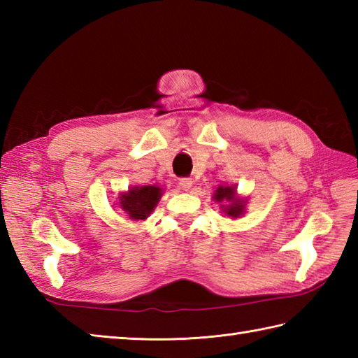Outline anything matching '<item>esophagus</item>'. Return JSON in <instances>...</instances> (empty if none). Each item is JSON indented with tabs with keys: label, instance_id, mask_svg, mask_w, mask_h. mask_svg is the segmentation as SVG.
Here are the masks:
<instances>
[{
	"label": "esophagus",
	"instance_id": "1",
	"mask_svg": "<svg viewBox=\"0 0 358 358\" xmlns=\"http://www.w3.org/2000/svg\"><path fill=\"white\" fill-rule=\"evenodd\" d=\"M192 186V180L191 178H180V187L183 189V191H189Z\"/></svg>",
	"mask_w": 358,
	"mask_h": 358
}]
</instances>
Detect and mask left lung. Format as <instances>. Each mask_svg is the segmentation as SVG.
<instances>
[{"label":"left lung","instance_id":"8db88e82","mask_svg":"<svg viewBox=\"0 0 358 358\" xmlns=\"http://www.w3.org/2000/svg\"><path fill=\"white\" fill-rule=\"evenodd\" d=\"M214 200L218 203H229V204H222V209L226 215H229L232 218H240L245 212V200H241L240 196H237V191L232 186H220L215 194H214Z\"/></svg>","mask_w":358,"mask_h":358}]
</instances>
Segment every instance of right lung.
<instances>
[{
	"label": "right lung",
	"mask_w": 358,
	"mask_h": 358,
	"mask_svg": "<svg viewBox=\"0 0 358 358\" xmlns=\"http://www.w3.org/2000/svg\"><path fill=\"white\" fill-rule=\"evenodd\" d=\"M158 186H134L120 195V206L132 220H146L162 196Z\"/></svg>",
	"instance_id": "right-lung-1"
}]
</instances>
